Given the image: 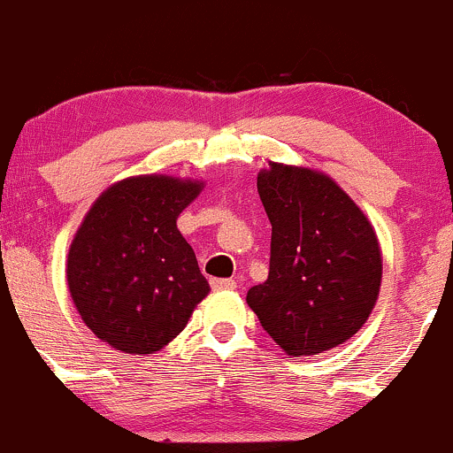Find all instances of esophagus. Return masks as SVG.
<instances>
[{
	"label": "esophagus",
	"instance_id": "34e87169",
	"mask_svg": "<svg viewBox=\"0 0 453 453\" xmlns=\"http://www.w3.org/2000/svg\"><path fill=\"white\" fill-rule=\"evenodd\" d=\"M211 285H212V289H234V288H236V280H232V279H212Z\"/></svg>",
	"mask_w": 453,
	"mask_h": 453
}]
</instances>
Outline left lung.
Wrapping results in <instances>:
<instances>
[{"label": "left lung", "instance_id": "obj_1", "mask_svg": "<svg viewBox=\"0 0 453 453\" xmlns=\"http://www.w3.org/2000/svg\"><path fill=\"white\" fill-rule=\"evenodd\" d=\"M257 191L273 226L270 273L247 292L259 324L288 356H315L366 324L381 289L375 227L334 179L270 161Z\"/></svg>", "mask_w": 453, "mask_h": 453}]
</instances>
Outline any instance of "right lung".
<instances>
[{"instance_id": "right-lung-1", "label": "right lung", "mask_w": 453, "mask_h": 453, "mask_svg": "<svg viewBox=\"0 0 453 453\" xmlns=\"http://www.w3.org/2000/svg\"><path fill=\"white\" fill-rule=\"evenodd\" d=\"M202 180L140 174L104 189L67 251L78 315L97 339L134 356L164 349L211 292L176 219Z\"/></svg>"}]
</instances>
